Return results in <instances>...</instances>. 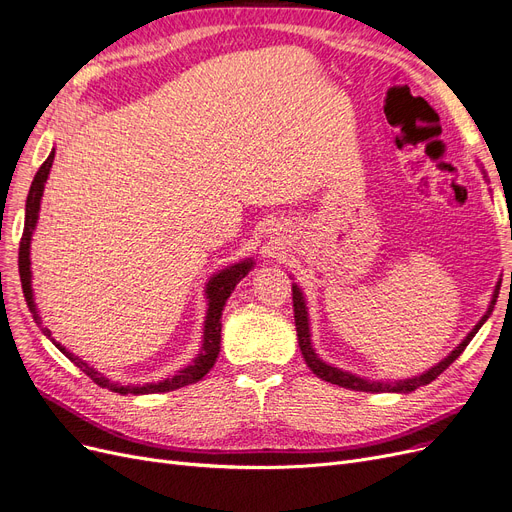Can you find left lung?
I'll return each mask as SVG.
<instances>
[{"label":"left lung","instance_id":"8db88e82","mask_svg":"<svg viewBox=\"0 0 512 512\" xmlns=\"http://www.w3.org/2000/svg\"><path fill=\"white\" fill-rule=\"evenodd\" d=\"M496 298H498V288L494 292V298H492V304H489L487 313L483 315V319L473 327V332H470L456 349L449 353L441 363H437L435 367H431L426 374L422 376H416V378H410V380H399L395 384H386V382H370V380H363L359 376H353L349 372H342L338 370V367H332L327 365L325 361H321L317 357V353L313 351L311 346V332H309V313H306V304H304V298H302V292L298 285H292V300H294V321H296V334H298V346L302 351V357L306 361V365L311 367V372L317 374L321 380L325 382H332V384H338V386H344V388H351V391H363V393H380V391H386V393H412L416 391L418 386H424V384H431L439 374H443L449 365H452L468 346V342L473 340V336L479 332V327L487 321V317L492 315L494 311V304H496Z\"/></svg>","mask_w":512,"mask_h":512}]
</instances>
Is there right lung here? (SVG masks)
Segmentation results:
<instances>
[{
	"mask_svg": "<svg viewBox=\"0 0 512 512\" xmlns=\"http://www.w3.org/2000/svg\"><path fill=\"white\" fill-rule=\"evenodd\" d=\"M52 161H54V151L48 155V159L42 163V168L37 170L33 182H31V189H29V195H27V206H25V231H23V237H20V248H18V273H20V283H23V294L27 298V304L29 309L33 313V319L39 323V317H37V311H35V304H33V290H31V260H29V248H31V235H33V229L37 224V214H39V201H42V195H44V185L48 180V174H50V168H52ZM254 267L252 260H243L239 264H233V267L220 271L218 275H214L208 283L206 288V294H208V317H206V327H203V346H201V353L199 357L187 365L185 370H180L178 374H174L172 378H166L161 382H155V384H142V386H119V384H113L109 382L105 376H100L98 372H94L92 367H88V363L81 361L79 357H75L73 353H69L67 349H63V346L56 344L52 340V334L48 327L39 325L42 327L44 336H48L58 349L60 353H63L67 359H71L81 372H84L86 376H90L98 386L102 388H111V391L119 393V395H149V393H168V391H176V388H182L187 384H193L197 380H201L203 376H206L212 365L216 363V357L220 353V330H222V323H220V317H222V309H224V302H227V298L231 296V292L235 290V285L250 273V269Z\"/></svg>",
	"mask_w": 512,
	"mask_h": 512,
	"instance_id": "right-lung-1",
	"label": "right lung"
}]
</instances>
